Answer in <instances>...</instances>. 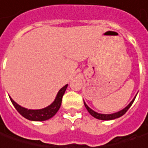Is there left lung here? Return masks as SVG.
Wrapping results in <instances>:
<instances>
[{
	"label": "left lung",
	"mask_w": 148,
	"mask_h": 148,
	"mask_svg": "<svg viewBox=\"0 0 148 148\" xmlns=\"http://www.w3.org/2000/svg\"><path fill=\"white\" fill-rule=\"evenodd\" d=\"M135 98H136V96L134 97V99L130 102V104H129L126 107H125L123 110H120V111H118V112L113 113V114H100V113H97V112L94 111L92 109L90 108V107H89V106H88L84 102V106H85V108L87 109V110L89 111V113L92 116H94V117L96 118V119H99V120L109 121V120H114V119H116V118L121 117V116H123V115L126 113V111L128 110V109L132 106V103L134 102Z\"/></svg>",
	"instance_id": "8db88e82"
}]
</instances>
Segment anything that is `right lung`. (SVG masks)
<instances>
[{
  "instance_id": "add662e5",
  "label": "right lung",
  "mask_w": 148,
  "mask_h": 148,
  "mask_svg": "<svg viewBox=\"0 0 148 148\" xmlns=\"http://www.w3.org/2000/svg\"><path fill=\"white\" fill-rule=\"evenodd\" d=\"M67 87H68V84H66L62 89H60V90L57 94V96L54 101L50 106L43 109H40V110H28V109L22 107L18 104H16L11 97H10V100L13 104L14 107L16 109V110L23 117H25L27 120H30V121H47L48 119L53 117L60 108L61 103H62V98L65 93Z\"/></svg>"
}]
</instances>
